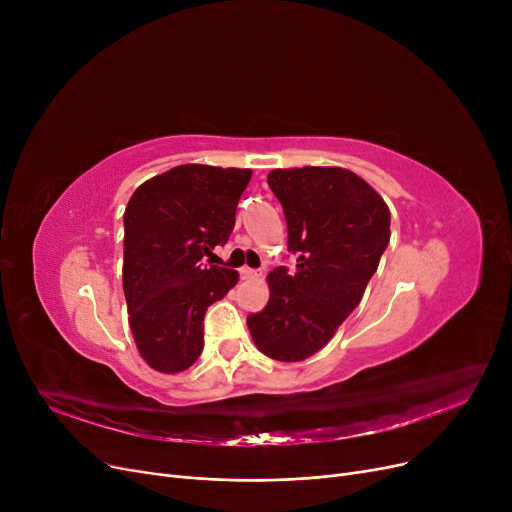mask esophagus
I'll list each match as a JSON object with an SVG mask.
<instances>
[{
    "mask_svg": "<svg viewBox=\"0 0 512 512\" xmlns=\"http://www.w3.org/2000/svg\"><path fill=\"white\" fill-rule=\"evenodd\" d=\"M261 274L257 270H251V267H242L240 270V278L242 280H257Z\"/></svg>",
    "mask_w": 512,
    "mask_h": 512,
    "instance_id": "obj_1",
    "label": "esophagus"
}]
</instances>
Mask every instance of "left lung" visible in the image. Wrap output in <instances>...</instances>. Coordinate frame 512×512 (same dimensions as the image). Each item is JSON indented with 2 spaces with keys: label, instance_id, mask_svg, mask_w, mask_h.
<instances>
[{
  "label": "left lung",
  "instance_id": "left-lung-1",
  "mask_svg": "<svg viewBox=\"0 0 512 512\" xmlns=\"http://www.w3.org/2000/svg\"><path fill=\"white\" fill-rule=\"evenodd\" d=\"M267 184L282 203L297 272L288 274L284 265L270 272V301L247 317V326L263 355L303 361L361 303L388 247L390 209L344 168L274 170Z\"/></svg>",
  "mask_w": 512,
  "mask_h": 512
}]
</instances>
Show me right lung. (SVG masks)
Masks as SVG:
<instances>
[{
	"instance_id": "add662e5",
	"label": "right lung",
	"mask_w": 512,
	"mask_h": 512,
	"mask_svg": "<svg viewBox=\"0 0 512 512\" xmlns=\"http://www.w3.org/2000/svg\"><path fill=\"white\" fill-rule=\"evenodd\" d=\"M251 170L186 164L143 182L124 211L122 284L141 357L161 373L191 367L203 351V319L238 272L207 265L224 247Z\"/></svg>"
}]
</instances>
